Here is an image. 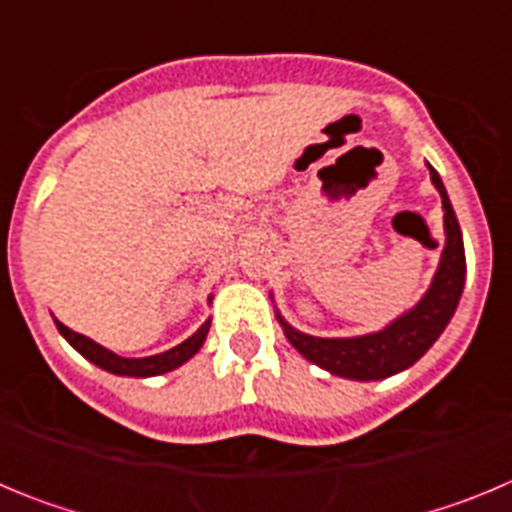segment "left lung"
Here are the masks:
<instances>
[{
  "mask_svg": "<svg viewBox=\"0 0 512 512\" xmlns=\"http://www.w3.org/2000/svg\"><path fill=\"white\" fill-rule=\"evenodd\" d=\"M428 171H431V182L443 202L446 246L441 251V261H438L431 287L413 310L402 312L400 318L392 320L387 328L377 330V333L354 338L307 336V333L292 328L277 312V320L282 323L287 341L307 361L323 366L325 372L336 374V377L359 379V382L392 377V374L413 366L438 341L443 328L454 318L461 289H464V277H467L464 241H461L459 220H456V212L451 207L441 176L431 164H428Z\"/></svg>",
  "mask_w": 512,
  "mask_h": 512,
  "instance_id": "1",
  "label": "left lung"
}]
</instances>
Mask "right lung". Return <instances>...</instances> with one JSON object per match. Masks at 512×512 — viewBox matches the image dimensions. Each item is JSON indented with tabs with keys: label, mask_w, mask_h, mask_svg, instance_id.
Returning <instances> with one entry per match:
<instances>
[{
	"label": "right lung",
	"mask_w": 512,
	"mask_h": 512,
	"mask_svg": "<svg viewBox=\"0 0 512 512\" xmlns=\"http://www.w3.org/2000/svg\"><path fill=\"white\" fill-rule=\"evenodd\" d=\"M56 328L58 333H61V336L66 338V341H69L81 356H84V359L97 364L99 369H104V372L120 374V377H156V374H166L171 372V369H176V366H182L184 361H189L197 351H200L202 343H205L207 338V330H210V320L202 323L200 328H197V333H192V336H189L184 343H179V346L169 348V351H164V354L143 356V359H125V356H117L115 351L99 346V343L92 341V338L81 336V333H76V330L66 328L61 320H56Z\"/></svg>",
	"instance_id": "right-lung-1"
}]
</instances>
